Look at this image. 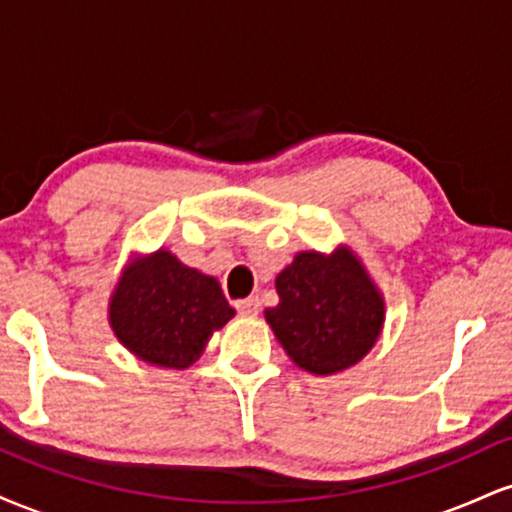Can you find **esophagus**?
Here are the masks:
<instances>
[{
    "label": "esophagus",
    "mask_w": 512,
    "mask_h": 512,
    "mask_svg": "<svg viewBox=\"0 0 512 512\" xmlns=\"http://www.w3.org/2000/svg\"><path fill=\"white\" fill-rule=\"evenodd\" d=\"M236 310H238L240 315H245V317L260 315V298L250 296V298H245V301H238L236 303Z\"/></svg>",
    "instance_id": "1"
}]
</instances>
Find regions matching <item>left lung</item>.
Instances as JSON below:
<instances>
[{"label": "left lung", "instance_id": "left-lung-1", "mask_svg": "<svg viewBox=\"0 0 512 512\" xmlns=\"http://www.w3.org/2000/svg\"><path fill=\"white\" fill-rule=\"evenodd\" d=\"M279 305L264 320L298 368L334 375L356 366L385 325V298L349 245L303 250L276 274Z\"/></svg>", "mask_w": 512, "mask_h": 512}]
</instances>
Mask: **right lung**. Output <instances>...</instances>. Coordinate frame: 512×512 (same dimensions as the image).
<instances>
[{
	"label": "right lung",
	"mask_w": 512,
	"mask_h": 512,
	"mask_svg": "<svg viewBox=\"0 0 512 512\" xmlns=\"http://www.w3.org/2000/svg\"><path fill=\"white\" fill-rule=\"evenodd\" d=\"M236 310L214 276L182 264L170 250L139 255L122 269L108 303L117 342L139 361L185 370Z\"/></svg>",
	"instance_id": "right-lung-1"
}]
</instances>
